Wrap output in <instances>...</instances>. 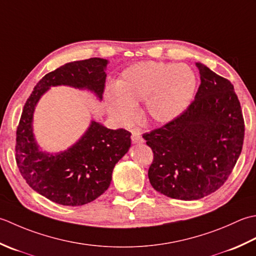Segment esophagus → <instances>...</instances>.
I'll return each instance as SVG.
<instances>
[{"label":"esophagus","mask_w":256,"mask_h":256,"mask_svg":"<svg viewBox=\"0 0 256 256\" xmlns=\"http://www.w3.org/2000/svg\"><path fill=\"white\" fill-rule=\"evenodd\" d=\"M132 142L134 144H142L144 142L142 134L139 129H134L132 132Z\"/></svg>","instance_id":"obj_1"}]
</instances>
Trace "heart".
Listing matches in <instances>:
<instances>
[{
  "label": "heart",
  "mask_w": 256,
  "mask_h": 256,
  "mask_svg": "<svg viewBox=\"0 0 256 256\" xmlns=\"http://www.w3.org/2000/svg\"><path fill=\"white\" fill-rule=\"evenodd\" d=\"M196 75L190 66L164 62H139L124 70L116 85L106 88V100L112 116L132 122L137 104L156 122H169L190 106L196 90Z\"/></svg>",
  "instance_id": "1"
}]
</instances>
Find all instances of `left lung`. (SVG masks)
<instances>
[{"mask_svg":"<svg viewBox=\"0 0 256 256\" xmlns=\"http://www.w3.org/2000/svg\"><path fill=\"white\" fill-rule=\"evenodd\" d=\"M201 84L186 110L142 134L152 149L148 170L156 191L199 200L224 184L241 154L244 119L230 80L196 62Z\"/></svg>","mask_w":256,"mask_h":256,"instance_id":"1","label":"left lung"}]
</instances>
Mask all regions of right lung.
Returning <instances> with one entry per match:
<instances>
[{
    "label": "right lung",
    "instance_id": "add662e5",
    "mask_svg": "<svg viewBox=\"0 0 256 256\" xmlns=\"http://www.w3.org/2000/svg\"><path fill=\"white\" fill-rule=\"evenodd\" d=\"M107 60H76L46 74L26 100L16 130L15 160L20 174L34 191L62 206H78L94 201L110 186L112 170L132 144L129 132L108 129L92 122L84 136L60 154L38 149L33 134L36 104L52 86L88 90L102 99Z\"/></svg>",
    "mask_w": 256,
    "mask_h": 256
}]
</instances>
